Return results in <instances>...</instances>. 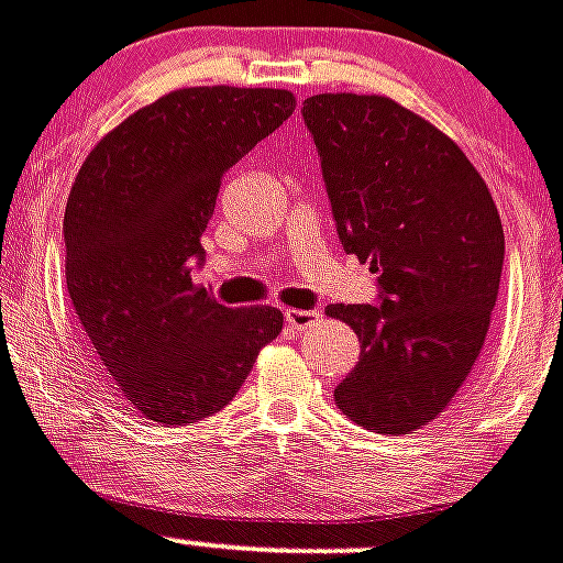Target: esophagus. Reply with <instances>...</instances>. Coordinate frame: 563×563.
Listing matches in <instances>:
<instances>
[{"mask_svg":"<svg viewBox=\"0 0 563 563\" xmlns=\"http://www.w3.org/2000/svg\"><path fill=\"white\" fill-rule=\"evenodd\" d=\"M285 318L292 329H307L320 318V312H314V309H287Z\"/></svg>","mask_w":563,"mask_h":563,"instance_id":"1","label":"esophagus"}]
</instances>
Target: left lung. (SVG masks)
<instances>
[{"label":"left lung","instance_id":"8db88e82","mask_svg":"<svg viewBox=\"0 0 563 563\" xmlns=\"http://www.w3.org/2000/svg\"><path fill=\"white\" fill-rule=\"evenodd\" d=\"M336 234L371 262L382 301L334 303L362 342L336 384L342 415L376 433H409L445 411L484 347L500 290L503 223L462 148L387 96L303 101Z\"/></svg>","mask_w":563,"mask_h":563}]
</instances>
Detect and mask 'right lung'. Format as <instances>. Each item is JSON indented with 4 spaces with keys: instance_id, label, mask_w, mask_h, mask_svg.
Instances as JSON below:
<instances>
[{
    "instance_id": "add662e5",
    "label": "right lung",
    "mask_w": 563,
    "mask_h": 563,
    "mask_svg": "<svg viewBox=\"0 0 563 563\" xmlns=\"http://www.w3.org/2000/svg\"><path fill=\"white\" fill-rule=\"evenodd\" d=\"M292 110L290 90H174L107 132L74 179L68 296L104 371L148 420L221 411L282 331L278 309H229L192 285V265L223 174Z\"/></svg>"
}]
</instances>
